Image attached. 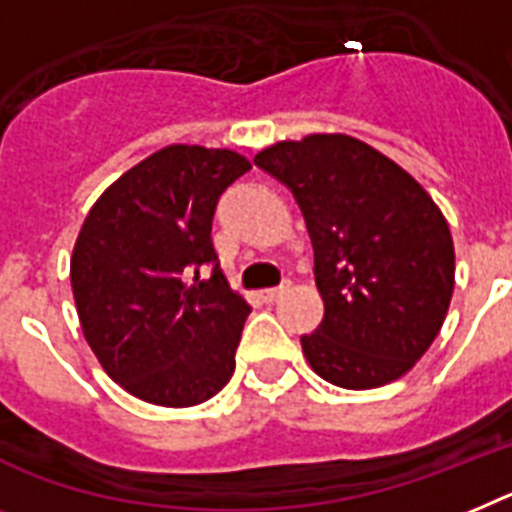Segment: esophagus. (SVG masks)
<instances>
[{
	"label": "esophagus",
	"instance_id": "34e87169",
	"mask_svg": "<svg viewBox=\"0 0 512 512\" xmlns=\"http://www.w3.org/2000/svg\"><path fill=\"white\" fill-rule=\"evenodd\" d=\"M286 291H289V283H281V286H276V289H265L260 296H263L265 302H276L278 296H283Z\"/></svg>",
	"mask_w": 512,
	"mask_h": 512
}]
</instances>
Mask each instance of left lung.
Here are the masks:
<instances>
[{"label": "left lung", "mask_w": 512, "mask_h": 512, "mask_svg": "<svg viewBox=\"0 0 512 512\" xmlns=\"http://www.w3.org/2000/svg\"><path fill=\"white\" fill-rule=\"evenodd\" d=\"M255 163L286 184L307 221L325 317L302 336L309 367L338 388L398 380L448 315V221L409 171L349 135L283 140Z\"/></svg>", "instance_id": "8db88e82"}]
</instances>
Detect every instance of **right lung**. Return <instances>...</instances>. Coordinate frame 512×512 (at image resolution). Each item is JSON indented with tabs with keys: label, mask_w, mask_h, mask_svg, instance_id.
I'll use <instances>...</instances> for the list:
<instances>
[{
	"label": "right lung",
	"mask_w": 512,
	"mask_h": 512,
	"mask_svg": "<svg viewBox=\"0 0 512 512\" xmlns=\"http://www.w3.org/2000/svg\"><path fill=\"white\" fill-rule=\"evenodd\" d=\"M249 169L234 150L169 145L119 176L77 234L70 281L83 336L140 401L197 406L234 375L252 307L231 291L210 229L221 192Z\"/></svg>",
	"instance_id": "right-lung-1"
}]
</instances>
